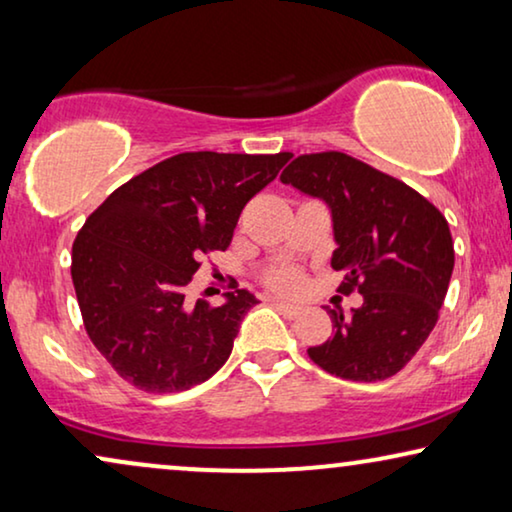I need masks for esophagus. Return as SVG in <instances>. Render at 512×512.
<instances>
[{
  "label": "esophagus",
  "instance_id": "obj_1",
  "mask_svg": "<svg viewBox=\"0 0 512 512\" xmlns=\"http://www.w3.org/2000/svg\"><path fill=\"white\" fill-rule=\"evenodd\" d=\"M270 303H272V305H275V307H277V310H279V312H282L286 319H296V317H298V314H300V307H296V305H289V303H284V300H277V298H272V300H270Z\"/></svg>",
  "mask_w": 512,
  "mask_h": 512
}]
</instances>
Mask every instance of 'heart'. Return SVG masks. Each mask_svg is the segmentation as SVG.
I'll return each instance as SVG.
<instances>
[{"label":"heart","instance_id":"b5f03b06","mask_svg":"<svg viewBox=\"0 0 512 512\" xmlns=\"http://www.w3.org/2000/svg\"><path fill=\"white\" fill-rule=\"evenodd\" d=\"M263 282L268 289L277 291V293H298L300 286H303V279L293 268L289 265H277V268H272L265 272Z\"/></svg>","mask_w":512,"mask_h":512}]
</instances>
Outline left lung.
<instances>
[{
  "label": "left lung",
  "mask_w": 512,
  "mask_h": 512,
  "mask_svg": "<svg viewBox=\"0 0 512 512\" xmlns=\"http://www.w3.org/2000/svg\"><path fill=\"white\" fill-rule=\"evenodd\" d=\"M284 184L326 200L345 270L340 291H359L352 317L328 310L333 335L307 356L342 380L380 382L396 375L429 338L454 268L445 216L415 188L340 151L303 153Z\"/></svg>",
  "instance_id": "8db88e82"
}]
</instances>
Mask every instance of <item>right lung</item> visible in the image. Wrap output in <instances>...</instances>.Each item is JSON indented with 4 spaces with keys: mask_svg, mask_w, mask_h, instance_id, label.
<instances>
[{
    "mask_svg": "<svg viewBox=\"0 0 512 512\" xmlns=\"http://www.w3.org/2000/svg\"><path fill=\"white\" fill-rule=\"evenodd\" d=\"M291 158L188 151L118 186L83 223L72 282L83 326L111 368L149 394L186 391L228 361L240 321L258 300L188 303L202 256L226 251L242 209Z\"/></svg>",
    "mask_w": 512,
    "mask_h": 512,
    "instance_id": "obj_1",
    "label": "right lung"
}]
</instances>
